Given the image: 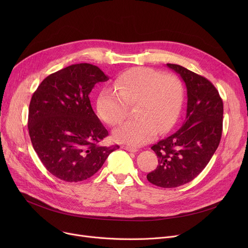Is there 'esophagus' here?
Masks as SVG:
<instances>
[{
  "label": "esophagus",
  "instance_id": "1",
  "mask_svg": "<svg viewBox=\"0 0 248 248\" xmlns=\"http://www.w3.org/2000/svg\"><path fill=\"white\" fill-rule=\"evenodd\" d=\"M124 150L127 151V152H131V153H136L138 152V149L137 148H134V147H131V146H123L122 147Z\"/></svg>",
  "mask_w": 248,
  "mask_h": 248
}]
</instances>
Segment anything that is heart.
Returning <instances> with one entry per match:
<instances>
[{"instance_id": "1", "label": "heart", "mask_w": 248, "mask_h": 248, "mask_svg": "<svg viewBox=\"0 0 248 248\" xmlns=\"http://www.w3.org/2000/svg\"><path fill=\"white\" fill-rule=\"evenodd\" d=\"M114 87H104L96 108L101 119L111 126L120 124L134 106L137 119L128 121L113 132L117 141L131 146L145 145L157 133H166L176 124L183 108L185 88L175 75L149 67H136L121 74Z\"/></svg>"}]
</instances>
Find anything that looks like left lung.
Listing matches in <instances>:
<instances>
[{"label": "left lung", "instance_id": "1", "mask_svg": "<svg viewBox=\"0 0 248 248\" xmlns=\"http://www.w3.org/2000/svg\"><path fill=\"white\" fill-rule=\"evenodd\" d=\"M167 66L178 73L187 87V112L178 131L151 149L158 166L147 175L150 183L175 188L196 178L211 160L222 135L223 101L207 78L177 64Z\"/></svg>", "mask_w": 248, "mask_h": 248}]
</instances>
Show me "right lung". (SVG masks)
<instances>
[{"label": "right lung", "mask_w": 248, "mask_h": 248, "mask_svg": "<svg viewBox=\"0 0 248 248\" xmlns=\"http://www.w3.org/2000/svg\"><path fill=\"white\" fill-rule=\"evenodd\" d=\"M108 80L97 66L73 64L47 76L32 95L28 129L33 148L52 175L66 182L93 176L117 145L102 146L108 136L91 108L89 93Z\"/></svg>", "instance_id": "1"}]
</instances>
